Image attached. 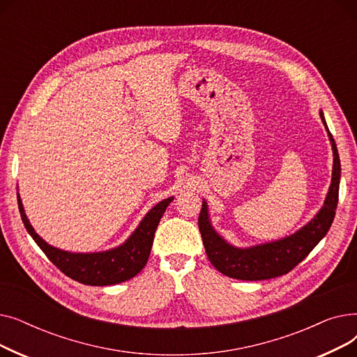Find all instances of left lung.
<instances>
[{"instance_id": "1", "label": "left lung", "mask_w": 357, "mask_h": 357, "mask_svg": "<svg viewBox=\"0 0 357 357\" xmlns=\"http://www.w3.org/2000/svg\"><path fill=\"white\" fill-rule=\"evenodd\" d=\"M320 119L326 127L333 150L331 183L323 207L299 230L273 241L260 243L249 248H237L229 243L213 227L207 201L202 199V208L198 218L202 243L213 266L229 278L241 280H264L282 276L303 261L310 252L323 240L330 230L337 202L342 176L340 158L335 142L327 127L323 111Z\"/></svg>"}]
</instances>
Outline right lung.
<instances>
[{
  "mask_svg": "<svg viewBox=\"0 0 357 357\" xmlns=\"http://www.w3.org/2000/svg\"><path fill=\"white\" fill-rule=\"evenodd\" d=\"M172 201L174 197H169L158 202L152 210H149L135 231L120 246L102 252L79 253L54 248L37 234L26 215L20 194L17 192L18 210H20L24 227L37 243V246L42 249L52 264L56 268H59L66 276L91 287L121 284L142 272L147 264L150 250H152L153 237L159 221L166 211L167 205Z\"/></svg>",
  "mask_w": 357,
  "mask_h": 357,
  "instance_id": "1",
  "label": "right lung"
}]
</instances>
